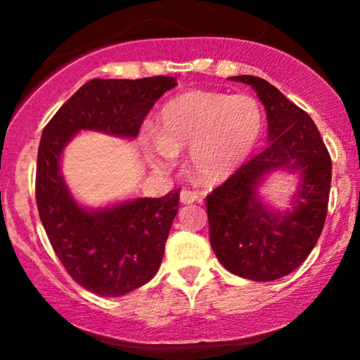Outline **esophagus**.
Instances as JSON below:
<instances>
[{
    "label": "esophagus",
    "instance_id": "esophagus-1",
    "mask_svg": "<svg viewBox=\"0 0 360 360\" xmlns=\"http://www.w3.org/2000/svg\"><path fill=\"white\" fill-rule=\"evenodd\" d=\"M198 193H194V191H191V189H181V196H179V200H181V203H184V205H191V203H194V201H198Z\"/></svg>",
    "mask_w": 360,
    "mask_h": 360
}]
</instances>
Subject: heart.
I'll return each mask as SVG.
<instances>
[{
    "instance_id": "b5f03b06",
    "label": "heart",
    "mask_w": 360,
    "mask_h": 360,
    "mask_svg": "<svg viewBox=\"0 0 360 360\" xmlns=\"http://www.w3.org/2000/svg\"><path fill=\"white\" fill-rule=\"evenodd\" d=\"M262 110L250 94L188 91L159 115V137L148 143L152 160L169 167L189 147V167L203 183L225 179L243 162L262 130Z\"/></svg>"
}]
</instances>
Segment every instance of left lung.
<instances>
[{
	"mask_svg": "<svg viewBox=\"0 0 360 360\" xmlns=\"http://www.w3.org/2000/svg\"><path fill=\"white\" fill-rule=\"evenodd\" d=\"M250 84L264 103L269 147L252 157L206 196L210 243L221 266L250 281H276L307 260L328 212L332 159L304 110L257 76H233ZM279 167L298 168L302 188L295 210L279 217L258 201L253 186Z\"/></svg>",
	"mask_w": 360,
	"mask_h": 360,
	"instance_id": "left-lung-1",
	"label": "left lung"
}]
</instances>
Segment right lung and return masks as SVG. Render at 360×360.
Returning <instances> with one entry per match:
<instances>
[{
  "instance_id": "obj_1",
  "label": "right lung",
  "mask_w": 360,
  "mask_h": 360,
  "mask_svg": "<svg viewBox=\"0 0 360 360\" xmlns=\"http://www.w3.org/2000/svg\"><path fill=\"white\" fill-rule=\"evenodd\" d=\"M174 86L171 76L91 79L42 131L35 176L40 220L68 274L94 295L122 296L154 278L179 210V189L86 212L72 200L59 172L62 148L79 130L135 137L154 103Z\"/></svg>"
}]
</instances>
